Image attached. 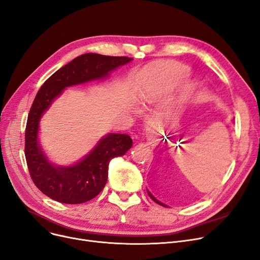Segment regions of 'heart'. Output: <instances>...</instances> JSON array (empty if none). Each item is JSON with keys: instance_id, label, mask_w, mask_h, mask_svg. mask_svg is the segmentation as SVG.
<instances>
[{"instance_id": "1", "label": "heart", "mask_w": 260, "mask_h": 260, "mask_svg": "<svg viewBox=\"0 0 260 260\" xmlns=\"http://www.w3.org/2000/svg\"><path fill=\"white\" fill-rule=\"evenodd\" d=\"M189 75V68L180 63H161L145 68L139 75L134 90L143 101L151 102L169 92ZM194 83L185 81L179 88V101H185L193 94Z\"/></svg>"}]
</instances>
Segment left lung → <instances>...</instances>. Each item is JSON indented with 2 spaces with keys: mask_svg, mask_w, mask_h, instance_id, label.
Returning a JSON list of instances; mask_svg holds the SVG:
<instances>
[{
  "mask_svg": "<svg viewBox=\"0 0 260 260\" xmlns=\"http://www.w3.org/2000/svg\"><path fill=\"white\" fill-rule=\"evenodd\" d=\"M147 193H148V195L150 196V199H151V200H152L154 203H157V204H159V205H161V206H163V207H166V208H170V207H169L168 205H165V204H163L162 202H160L159 200L155 199V197H154V196L151 194V192H150L148 189H147Z\"/></svg>",
  "mask_w": 260,
  "mask_h": 260,
  "instance_id": "8db88e82",
  "label": "left lung"
}]
</instances>
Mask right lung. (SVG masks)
<instances>
[{
	"mask_svg": "<svg viewBox=\"0 0 260 260\" xmlns=\"http://www.w3.org/2000/svg\"><path fill=\"white\" fill-rule=\"evenodd\" d=\"M132 60L124 56L86 53L54 72L40 87L28 113L25 129V159L37 188L64 204H82L96 197L108 181L109 164L132 147L128 134L107 133L83 158L70 165L50 161L39 140L40 120L66 88L107 80L112 71Z\"/></svg>",
	"mask_w": 260,
	"mask_h": 260,
	"instance_id": "right-lung-1",
	"label": "right lung"
}]
</instances>
